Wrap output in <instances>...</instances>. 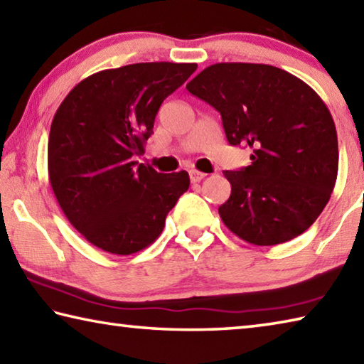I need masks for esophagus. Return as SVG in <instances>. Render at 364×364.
<instances>
[{"mask_svg":"<svg viewBox=\"0 0 364 364\" xmlns=\"http://www.w3.org/2000/svg\"><path fill=\"white\" fill-rule=\"evenodd\" d=\"M189 176H191V181L193 183H199V181H202L205 176V173H202V171H199V170H191L189 171Z\"/></svg>","mask_w":364,"mask_h":364,"instance_id":"34e87169","label":"esophagus"}]
</instances>
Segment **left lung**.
Wrapping results in <instances>:
<instances>
[{"instance_id":"1","label":"left lung","mask_w":364,"mask_h":364,"mask_svg":"<svg viewBox=\"0 0 364 364\" xmlns=\"http://www.w3.org/2000/svg\"><path fill=\"white\" fill-rule=\"evenodd\" d=\"M186 89L220 111L229 144L251 149V165L224 171L230 197L218 211L230 232L269 247L312 226L339 167L336 125L318 94L262 63H215Z\"/></svg>"}]
</instances>
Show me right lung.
I'll list each match as a JSON object with an SVG mask.
<instances>
[{
    "mask_svg": "<svg viewBox=\"0 0 364 364\" xmlns=\"http://www.w3.org/2000/svg\"><path fill=\"white\" fill-rule=\"evenodd\" d=\"M196 63L151 62L82 79L52 119L48 170L65 216L92 245L132 255L162 234L189 188L188 171L159 173L134 161L144 153L162 102Z\"/></svg>",
    "mask_w": 364,
    "mask_h": 364,
    "instance_id": "obj_1",
    "label": "right lung"
}]
</instances>
